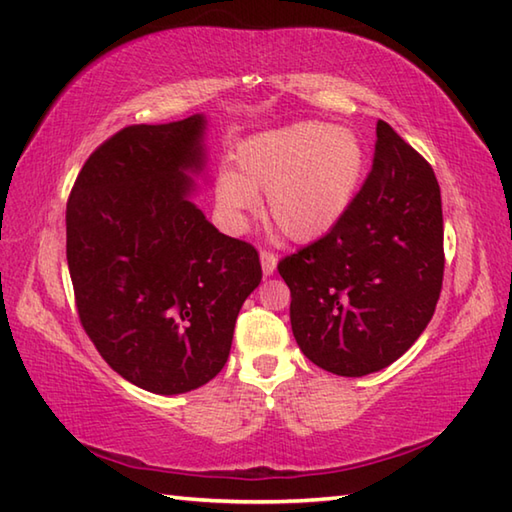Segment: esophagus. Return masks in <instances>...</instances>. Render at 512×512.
<instances>
[{"label":"esophagus","mask_w":512,"mask_h":512,"mask_svg":"<svg viewBox=\"0 0 512 512\" xmlns=\"http://www.w3.org/2000/svg\"><path fill=\"white\" fill-rule=\"evenodd\" d=\"M276 265H278L276 254L263 249V252H260V267H263V274L265 276H272L276 272Z\"/></svg>","instance_id":"esophagus-1"}]
</instances>
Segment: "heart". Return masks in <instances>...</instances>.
I'll return each instance as SVG.
<instances>
[{"mask_svg": "<svg viewBox=\"0 0 512 512\" xmlns=\"http://www.w3.org/2000/svg\"><path fill=\"white\" fill-rule=\"evenodd\" d=\"M236 173L216 182V205L227 223L247 229L267 194V216L294 243H314L341 225L368 171L359 133L305 120L263 131L238 144Z\"/></svg>", "mask_w": 512, "mask_h": 512, "instance_id": "1", "label": "heart"}]
</instances>
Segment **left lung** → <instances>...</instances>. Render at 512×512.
<instances>
[{"label":"left lung","mask_w":512,"mask_h":512,"mask_svg":"<svg viewBox=\"0 0 512 512\" xmlns=\"http://www.w3.org/2000/svg\"><path fill=\"white\" fill-rule=\"evenodd\" d=\"M443 263L435 171L379 120L372 171L341 225L278 263L301 352L339 376L388 368L435 314Z\"/></svg>","instance_id":"left-lung-1"}]
</instances>
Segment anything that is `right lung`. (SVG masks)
<instances>
[{"label": "right lung", "mask_w": 512, "mask_h": 512, "mask_svg": "<svg viewBox=\"0 0 512 512\" xmlns=\"http://www.w3.org/2000/svg\"><path fill=\"white\" fill-rule=\"evenodd\" d=\"M207 118L136 124L91 153L66 205V260L82 327L122 379L182 394L225 368L256 249L191 200Z\"/></svg>", "instance_id": "obj_1"}]
</instances>
